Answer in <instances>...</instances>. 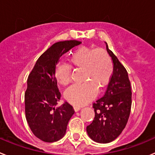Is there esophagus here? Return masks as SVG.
<instances>
[{
	"mask_svg": "<svg viewBox=\"0 0 155 155\" xmlns=\"http://www.w3.org/2000/svg\"><path fill=\"white\" fill-rule=\"evenodd\" d=\"M73 109H74V110L76 111V112H77V111H79V110L81 109V107L79 106H74L73 107Z\"/></svg>",
	"mask_w": 155,
	"mask_h": 155,
	"instance_id": "1",
	"label": "esophagus"
}]
</instances>
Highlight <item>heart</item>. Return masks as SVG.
Returning a JSON list of instances; mask_svg holds the SVG:
<instances>
[{
	"label": "heart",
	"mask_w": 155,
	"mask_h": 155,
	"mask_svg": "<svg viewBox=\"0 0 155 155\" xmlns=\"http://www.w3.org/2000/svg\"><path fill=\"white\" fill-rule=\"evenodd\" d=\"M70 65L82 70L81 85H73L66 91L65 98L70 104L81 106L92 100L97 91H101L107 85L114 70L110 56L105 49L82 46L69 58ZM72 68L65 63L57 65L54 76L61 85H68L71 80Z\"/></svg>",
	"instance_id": "heart-1"
}]
</instances>
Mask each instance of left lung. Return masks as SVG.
<instances>
[{"instance_id": "left-lung-1", "label": "left lung", "mask_w": 155, "mask_h": 155, "mask_svg": "<svg viewBox=\"0 0 155 155\" xmlns=\"http://www.w3.org/2000/svg\"><path fill=\"white\" fill-rule=\"evenodd\" d=\"M112 58L114 70L103 97L92 104L94 118L86 127L92 140L108 143L116 139L126 127L132 105V91L128 73L117 58L106 46Z\"/></svg>"}]
</instances>
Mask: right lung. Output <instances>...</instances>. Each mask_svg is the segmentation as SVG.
<instances>
[{
	"label": "right lung",
	"instance_id": "obj_1",
	"mask_svg": "<svg viewBox=\"0 0 155 155\" xmlns=\"http://www.w3.org/2000/svg\"><path fill=\"white\" fill-rule=\"evenodd\" d=\"M81 43L76 40L54 43L39 57L28 75L25 92V118L33 134L43 142H54L62 139L75 113L67 102L55 107L61 94L54 70L60 58Z\"/></svg>",
	"mask_w": 155,
	"mask_h": 155
}]
</instances>
